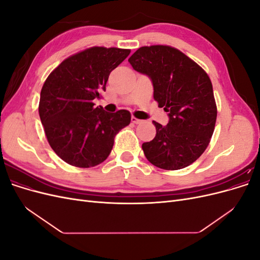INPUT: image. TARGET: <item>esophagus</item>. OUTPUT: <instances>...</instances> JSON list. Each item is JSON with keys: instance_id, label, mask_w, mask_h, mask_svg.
<instances>
[{"instance_id": "34e87169", "label": "esophagus", "mask_w": 260, "mask_h": 260, "mask_svg": "<svg viewBox=\"0 0 260 260\" xmlns=\"http://www.w3.org/2000/svg\"><path fill=\"white\" fill-rule=\"evenodd\" d=\"M131 121L133 122V123H136V124H139V123H141L142 122L143 120H141V119H138V118H136V117H131Z\"/></svg>"}]
</instances>
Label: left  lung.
<instances>
[{
    "label": "left lung",
    "instance_id": "left-lung-1",
    "mask_svg": "<svg viewBox=\"0 0 260 260\" xmlns=\"http://www.w3.org/2000/svg\"><path fill=\"white\" fill-rule=\"evenodd\" d=\"M128 60L151 79L154 100L169 117L167 125L153 121L156 136L142 144L145 157L161 169L187 167L205 152L215 129L217 106L208 75L167 45L142 46Z\"/></svg>",
    "mask_w": 260,
    "mask_h": 260
}]
</instances>
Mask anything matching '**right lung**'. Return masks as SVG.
Instances as JSON below:
<instances>
[{
  "label": "right lung",
  "instance_id": "1",
  "mask_svg": "<svg viewBox=\"0 0 260 260\" xmlns=\"http://www.w3.org/2000/svg\"><path fill=\"white\" fill-rule=\"evenodd\" d=\"M129 54L130 50L94 46L66 58L45 80L39 115L53 151L72 166L103 162L115 136L130 123L125 109L107 113L93 103L106 90L109 74Z\"/></svg>",
  "mask_w": 260,
  "mask_h": 260
}]
</instances>
